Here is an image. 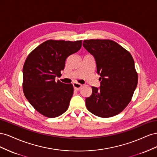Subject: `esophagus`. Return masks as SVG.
Segmentation results:
<instances>
[{"mask_svg": "<svg viewBox=\"0 0 157 157\" xmlns=\"http://www.w3.org/2000/svg\"><path fill=\"white\" fill-rule=\"evenodd\" d=\"M73 87H74V89L76 90H79L80 89V88H81L82 86V84H80L79 83H77V82H74L73 84Z\"/></svg>", "mask_w": 157, "mask_h": 157, "instance_id": "1", "label": "esophagus"}]
</instances>
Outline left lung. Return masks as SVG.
I'll return each mask as SVG.
<instances>
[{
    "instance_id": "obj_1",
    "label": "left lung",
    "mask_w": 157,
    "mask_h": 157,
    "mask_svg": "<svg viewBox=\"0 0 157 157\" xmlns=\"http://www.w3.org/2000/svg\"><path fill=\"white\" fill-rule=\"evenodd\" d=\"M83 46L94 57L100 88L92 87V94L86 99L88 110L102 118L122 112L131 101L138 76L132 55L111 40H84Z\"/></svg>"
}]
</instances>
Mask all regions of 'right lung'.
<instances>
[{
  "instance_id": "obj_1",
  "label": "right lung",
  "mask_w": 157,
  "mask_h": 157,
  "mask_svg": "<svg viewBox=\"0 0 157 157\" xmlns=\"http://www.w3.org/2000/svg\"><path fill=\"white\" fill-rule=\"evenodd\" d=\"M81 46L82 40H48L28 55L23 68V93L42 115L54 118L67 110L73 94V84L56 81V77L61 75L67 57Z\"/></svg>"
}]
</instances>
